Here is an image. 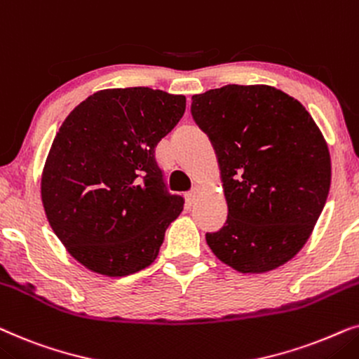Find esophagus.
Returning a JSON list of instances; mask_svg holds the SVG:
<instances>
[{
  "label": "esophagus",
  "instance_id": "obj_1",
  "mask_svg": "<svg viewBox=\"0 0 359 359\" xmlns=\"http://www.w3.org/2000/svg\"><path fill=\"white\" fill-rule=\"evenodd\" d=\"M200 194H202V189H200V187H194V189L190 190V192L187 194V200H189L190 203H194L195 200L198 198V195H200Z\"/></svg>",
  "mask_w": 359,
  "mask_h": 359
}]
</instances>
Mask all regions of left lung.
Wrapping results in <instances>:
<instances>
[{"instance_id":"8db88e82","label":"left lung","mask_w":359,"mask_h":359,"mask_svg":"<svg viewBox=\"0 0 359 359\" xmlns=\"http://www.w3.org/2000/svg\"><path fill=\"white\" fill-rule=\"evenodd\" d=\"M192 116L217 154L228 203L213 255L267 272L302 250L327 202L332 162L313 118L269 85H224L192 97Z\"/></svg>"}]
</instances>
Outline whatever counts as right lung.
Returning a JSON list of instances; mask_svg holds the SVG:
<instances>
[{
	"label": "right lung",
	"mask_w": 359,
	"mask_h": 359,
	"mask_svg": "<svg viewBox=\"0 0 359 359\" xmlns=\"http://www.w3.org/2000/svg\"><path fill=\"white\" fill-rule=\"evenodd\" d=\"M184 111V95L109 88L62 123L42 172V205L57 238L87 269L130 276L159 255L184 197L167 192L154 152Z\"/></svg>",
	"instance_id": "add662e5"
}]
</instances>
